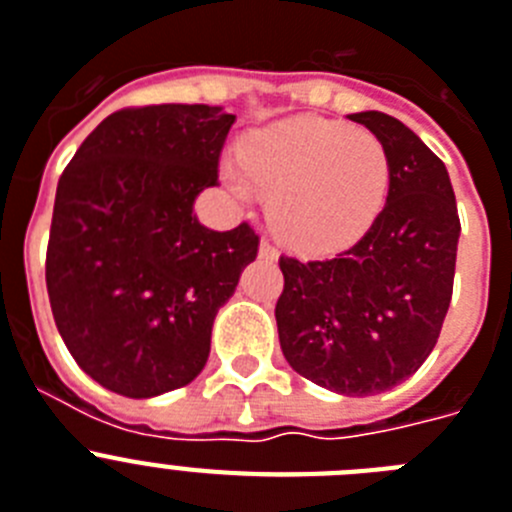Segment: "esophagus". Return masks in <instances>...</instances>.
<instances>
[{"instance_id": "esophagus-1", "label": "esophagus", "mask_w": 512, "mask_h": 512, "mask_svg": "<svg viewBox=\"0 0 512 512\" xmlns=\"http://www.w3.org/2000/svg\"><path fill=\"white\" fill-rule=\"evenodd\" d=\"M260 257H262V260H270V262L278 260V250H275L268 239H262V242H260Z\"/></svg>"}]
</instances>
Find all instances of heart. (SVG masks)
<instances>
[{
	"instance_id": "obj_1",
	"label": "heart",
	"mask_w": 512,
	"mask_h": 512,
	"mask_svg": "<svg viewBox=\"0 0 512 512\" xmlns=\"http://www.w3.org/2000/svg\"><path fill=\"white\" fill-rule=\"evenodd\" d=\"M221 180L242 206L270 198L275 234L304 255L361 242L386 206L389 151L373 133L299 115L247 136Z\"/></svg>"
}]
</instances>
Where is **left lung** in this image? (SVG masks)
Wrapping results in <instances>:
<instances>
[{
  "mask_svg": "<svg viewBox=\"0 0 512 512\" xmlns=\"http://www.w3.org/2000/svg\"><path fill=\"white\" fill-rule=\"evenodd\" d=\"M386 146L391 185L366 237L332 260L281 257L275 322L286 361L345 397L402 384L433 353L453 293L459 211L446 164L402 121L348 115Z\"/></svg>",
  "mask_w": 512,
  "mask_h": 512,
  "instance_id": "obj_1",
  "label": "left lung"
}]
</instances>
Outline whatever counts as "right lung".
Returning a JSON list of instances; mask_svg holds the SVG:
<instances>
[{"instance_id":"obj_1","label":"right lung","mask_w":512,"mask_h":512,"mask_svg":"<svg viewBox=\"0 0 512 512\" xmlns=\"http://www.w3.org/2000/svg\"><path fill=\"white\" fill-rule=\"evenodd\" d=\"M237 115L149 105L108 115L82 141L53 203L46 286L71 358L131 399L203 371L213 319L257 257L250 224L213 231L193 213L219 180Z\"/></svg>"}]
</instances>
